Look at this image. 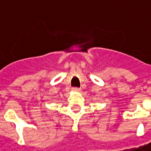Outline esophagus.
I'll return each instance as SVG.
<instances>
[{"label": "esophagus", "instance_id": "obj_1", "mask_svg": "<svg viewBox=\"0 0 151 151\" xmlns=\"http://www.w3.org/2000/svg\"><path fill=\"white\" fill-rule=\"evenodd\" d=\"M73 91H75V92H80L81 91V88H73Z\"/></svg>", "mask_w": 151, "mask_h": 151}]
</instances>
